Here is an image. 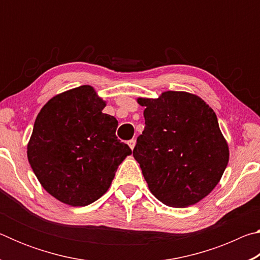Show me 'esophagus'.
Returning <instances> with one entry per match:
<instances>
[{"mask_svg":"<svg viewBox=\"0 0 260 260\" xmlns=\"http://www.w3.org/2000/svg\"><path fill=\"white\" fill-rule=\"evenodd\" d=\"M127 143H128V146H129V148L132 149V150H133L134 147H135V140H129Z\"/></svg>","mask_w":260,"mask_h":260,"instance_id":"34e87169","label":"esophagus"}]
</instances>
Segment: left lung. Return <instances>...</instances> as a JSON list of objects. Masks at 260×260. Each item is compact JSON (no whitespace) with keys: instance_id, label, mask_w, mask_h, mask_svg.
<instances>
[{"instance_id":"1","label":"left lung","mask_w":260,"mask_h":260,"mask_svg":"<svg viewBox=\"0 0 260 260\" xmlns=\"http://www.w3.org/2000/svg\"><path fill=\"white\" fill-rule=\"evenodd\" d=\"M138 103L146 107V127L133 156L152 195L172 208L199 203L217 186L230 160L214 111L186 91L139 98Z\"/></svg>"}]
</instances>
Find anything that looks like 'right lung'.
Returning a JSON list of instances; mask_svg holds the SVG:
<instances>
[{
	"label": "right lung",
	"mask_w": 260,
	"mask_h": 260,
	"mask_svg": "<svg viewBox=\"0 0 260 260\" xmlns=\"http://www.w3.org/2000/svg\"><path fill=\"white\" fill-rule=\"evenodd\" d=\"M91 86L64 91L43 105L27 144V158L41 186L72 206L103 196L131 148L116 136L118 121Z\"/></svg>",
	"instance_id": "obj_1"
}]
</instances>
